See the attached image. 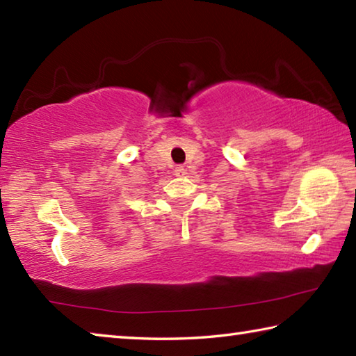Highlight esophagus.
Wrapping results in <instances>:
<instances>
[{"label":"esophagus","instance_id":"obj_1","mask_svg":"<svg viewBox=\"0 0 356 356\" xmlns=\"http://www.w3.org/2000/svg\"><path fill=\"white\" fill-rule=\"evenodd\" d=\"M185 172H186V170H185L184 166H176V170H174V174H176L177 177L185 176Z\"/></svg>","mask_w":356,"mask_h":356}]
</instances>
